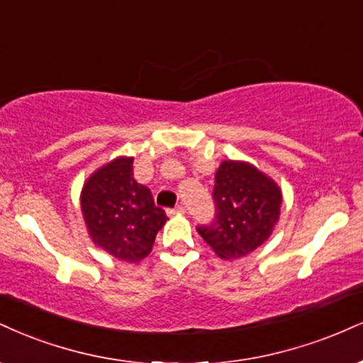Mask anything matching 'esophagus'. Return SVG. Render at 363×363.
I'll list each match as a JSON object with an SVG mask.
<instances>
[{
    "label": "esophagus",
    "instance_id": "34e87169",
    "mask_svg": "<svg viewBox=\"0 0 363 363\" xmlns=\"http://www.w3.org/2000/svg\"><path fill=\"white\" fill-rule=\"evenodd\" d=\"M184 211H186V208L182 206V204H179V206H176L174 209H169V215H182Z\"/></svg>",
    "mask_w": 363,
    "mask_h": 363
}]
</instances>
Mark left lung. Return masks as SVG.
<instances>
[{"instance_id":"1","label":"left lung","mask_w":363,"mask_h":363,"mask_svg":"<svg viewBox=\"0 0 363 363\" xmlns=\"http://www.w3.org/2000/svg\"><path fill=\"white\" fill-rule=\"evenodd\" d=\"M216 216L198 233L220 259L247 257L265 243L281 216L282 191L245 160H223L215 174Z\"/></svg>"}]
</instances>
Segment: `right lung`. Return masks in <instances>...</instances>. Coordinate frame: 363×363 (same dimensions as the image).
<instances>
[{
	"label": "right lung",
	"instance_id": "obj_1",
	"mask_svg": "<svg viewBox=\"0 0 363 363\" xmlns=\"http://www.w3.org/2000/svg\"><path fill=\"white\" fill-rule=\"evenodd\" d=\"M81 211L96 247L118 260L140 262L169 220L148 187L133 177V157H116L94 170L81 191Z\"/></svg>",
	"mask_w": 363,
	"mask_h": 363
}]
</instances>
